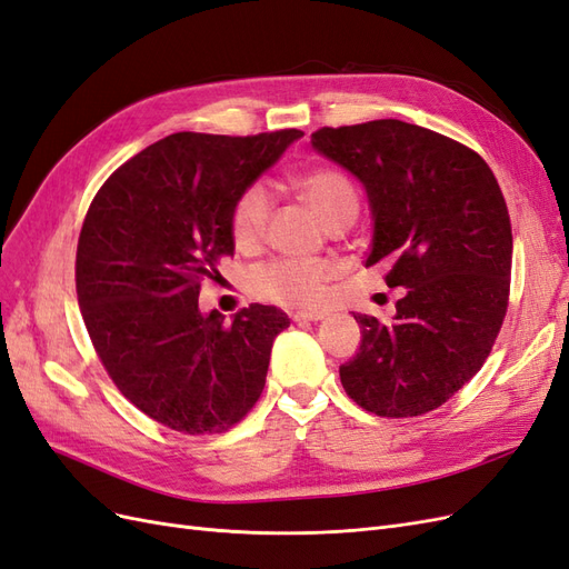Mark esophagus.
<instances>
[{"instance_id": "esophagus-1", "label": "esophagus", "mask_w": 569, "mask_h": 569, "mask_svg": "<svg viewBox=\"0 0 569 569\" xmlns=\"http://www.w3.org/2000/svg\"><path fill=\"white\" fill-rule=\"evenodd\" d=\"M323 317H327V312H319V310H315V312H296L293 315V319L298 323H302V321H321Z\"/></svg>"}]
</instances>
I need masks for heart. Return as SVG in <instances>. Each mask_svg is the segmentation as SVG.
I'll list each match as a JSON object with an SVG mask.
<instances>
[{
    "label": "heart",
    "instance_id": "b5f03b06",
    "mask_svg": "<svg viewBox=\"0 0 569 569\" xmlns=\"http://www.w3.org/2000/svg\"><path fill=\"white\" fill-rule=\"evenodd\" d=\"M300 198L329 226L355 221L360 212V192L352 178L338 167H315L293 178ZM273 212V194L262 183H248L231 207V233L240 248L262 242ZM336 269L321 259L281 257L250 271V288L257 298L286 307H315L327 296Z\"/></svg>",
    "mask_w": 569,
    "mask_h": 569
}]
</instances>
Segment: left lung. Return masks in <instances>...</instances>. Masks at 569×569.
<instances>
[{
	"mask_svg": "<svg viewBox=\"0 0 569 569\" xmlns=\"http://www.w3.org/2000/svg\"><path fill=\"white\" fill-rule=\"evenodd\" d=\"M312 144L367 188L375 238L405 288L396 319L355 315L362 343L340 365L346 393L379 417H419L489 357L510 300L512 226L489 164L467 144L398 119L323 126Z\"/></svg>",
	"mask_w": 569,
	"mask_h": 569,
	"instance_id": "1",
	"label": "left lung"
}]
</instances>
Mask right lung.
I'll return each instance as SVG.
<instances>
[{
  "instance_id": "obj_1",
  "label": "right lung",
  "mask_w": 569,
  "mask_h": 569,
  "mask_svg": "<svg viewBox=\"0 0 569 569\" xmlns=\"http://www.w3.org/2000/svg\"><path fill=\"white\" fill-rule=\"evenodd\" d=\"M302 131L173 133L113 171L92 198L76 250L80 315L113 386L188 436L236 427L264 391L279 307L226 323L200 315L204 279L233 257L231 207Z\"/></svg>"
}]
</instances>
